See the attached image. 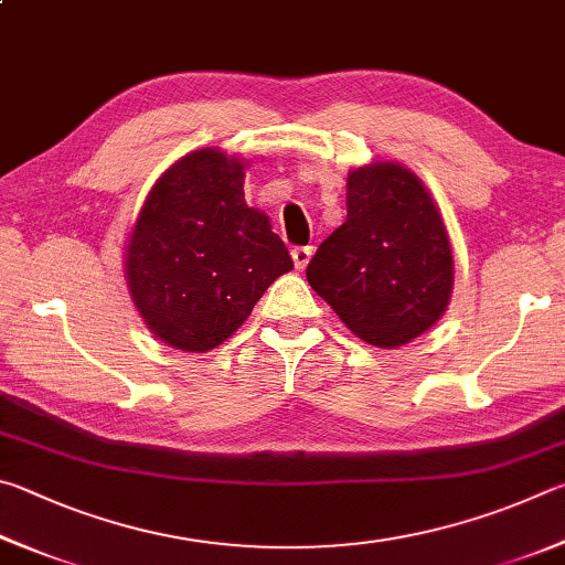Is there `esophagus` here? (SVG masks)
I'll return each instance as SVG.
<instances>
[{
	"mask_svg": "<svg viewBox=\"0 0 565 565\" xmlns=\"http://www.w3.org/2000/svg\"><path fill=\"white\" fill-rule=\"evenodd\" d=\"M292 263H295V267H298V270H305V267H308V263H310V257H312V247L310 245H298V247H292Z\"/></svg>",
	"mask_w": 565,
	"mask_h": 565,
	"instance_id": "esophagus-1",
	"label": "esophagus"
}]
</instances>
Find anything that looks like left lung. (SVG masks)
Here are the masks:
<instances>
[{"label": "left lung", "instance_id": "1", "mask_svg": "<svg viewBox=\"0 0 565 565\" xmlns=\"http://www.w3.org/2000/svg\"><path fill=\"white\" fill-rule=\"evenodd\" d=\"M308 282L360 340L399 348L447 310L454 257L422 181L397 163L348 175V221L308 265Z\"/></svg>", "mask_w": 565, "mask_h": 565}]
</instances>
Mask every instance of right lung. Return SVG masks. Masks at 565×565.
<instances>
[{
	"mask_svg": "<svg viewBox=\"0 0 565 565\" xmlns=\"http://www.w3.org/2000/svg\"><path fill=\"white\" fill-rule=\"evenodd\" d=\"M243 161L215 148L158 178L126 250L131 298L156 338L207 352L241 328L263 292L292 270L267 215L247 207Z\"/></svg>",
	"mask_w": 565,
	"mask_h": 565,
	"instance_id": "add662e5",
	"label": "right lung"
}]
</instances>
